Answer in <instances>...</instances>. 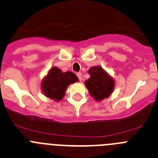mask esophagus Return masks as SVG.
I'll return each instance as SVG.
<instances>
[{"label": "esophagus", "instance_id": "obj_1", "mask_svg": "<svg viewBox=\"0 0 158 158\" xmlns=\"http://www.w3.org/2000/svg\"><path fill=\"white\" fill-rule=\"evenodd\" d=\"M77 76L78 79H79L80 81H83V77H82L81 73H77Z\"/></svg>", "mask_w": 158, "mask_h": 158}]
</instances>
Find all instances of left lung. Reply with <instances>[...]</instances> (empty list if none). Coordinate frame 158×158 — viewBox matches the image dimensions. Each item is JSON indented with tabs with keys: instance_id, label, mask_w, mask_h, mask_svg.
<instances>
[{
	"instance_id": "1",
	"label": "left lung",
	"mask_w": 158,
	"mask_h": 158,
	"mask_svg": "<svg viewBox=\"0 0 158 158\" xmlns=\"http://www.w3.org/2000/svg\"><path fill=\"white\" fill-rule=\"evenodd\" d=\"M90 77L85 81V84L90 95L96 101H102L107 98L112 94L114 88L113 78L100 66H94L89 70Z\"/></svg>"
}]
</instances>
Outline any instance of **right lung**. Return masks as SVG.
Masks as SVG:
<instances>
[{"label": "right lung", "instance_id": "right-lung-1", "mask_svg": "<svg viewBox=\"0 0 158 158\" xmlns=\"http://www.w3.org/2000/svg\"><path fill=\"white\" fill-rule=\"evenodd\" d=\"M77 81V77L73 73H62L60 69L52 67L41 82V89L46 97L59 102L64 96L67 87Z\"/></svg>", "mask_w": 158, "mask_h": 158}]
</instances>
